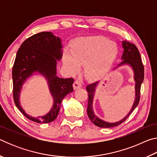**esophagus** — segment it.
<instances>
[{
	"mask_svg": "<svg viewBox=\"0 0 157 157\" xmlns=\"http://www.w3.org/2000/svg\"><path fill=\"white\" fill-rule=\"evenodd\" d=\"M82 87V82L79 79H76L73 84V88L74 89H77L78 88H80Z\"/></svg>",
	"mask_w": 157,
	"mask_h": 157,
	"instance_id": "1",
	"label": "esophagus"
}]
</instances>
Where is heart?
Returning <instances> with one entry per match:
<instances>
[{"instance_id": "1", "label": "heart", "mask_w": 157, "mask_h": 157, "mask_svg": "<svg viewBox=\"0 0 157 157\" xmlns=\"http://www.w3.org/2000/svg\"><path fill=\"white\" fill-rule=\"evenodd\" d=\"M72 55L66 54L65 63L71 73H75L85 65L84 75L90 80L98 79L111 67L117 54L116 44L107 39L92 36L75 41Z\"/></svg>"}]
</instances>
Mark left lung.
Masks as SVG:
<instances>
[{
	"label": "left lung",
	"instance_id": "1",
	"mask_svg": "<svg viewBox=\"0 0 157 157\" xmlns=\"http://www.w3.org/2000/svg\"><path fill=\"white\" fill-rule=\"evenodd\" d=\"M123 48L124 51L122 55V62L118 66L123 64H129L132 66L134 72V80L136 82V99L133 105L132 109L129 113L124 117L121 121L116 122V123H108L104 121L101 120L97 116L94 114L92 109L93 98H94V92L98 82H95L94 83L88 84L86 86V91L88 92V107H87V114L90 120L95 125L102 128H109L116 126H118L119 124L123 123L126 119L131 115L132 111L135 109V108L139 105L140 101V86L144 79V66L142 63L141 58H140V52L138 50L137 47L134 44L129 43L126 41H123Z\"/></svg>",
	"mask_w": 157,
	"mask_h": 157
}]
</instances>
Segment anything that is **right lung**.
<instances>
[{"label": "right lung", "mask_w": 157, "mask_h": 157, "mask_svg": "<svg viewBox=\"0 0 157 157\" xmlns=\"http://www.w3.org/2000/svg\"><path fill=\"white\" fill-rule=\"evenodd\" d=\"M62 41L50 32L34 34L23 42L18 50L12 68L13 98L17 107L29 120L38 123H48L55 120L59 112L61 103L66 95L73 91V78H60L57 76V59L62 58ZM46 77L54 104L44 117L34 118L26 114L19 103L21 86L34 72Z\"/></svg>", "instance_id": "add662e5"}]
</instances>
